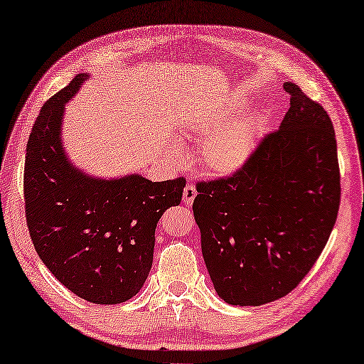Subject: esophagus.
<instances>
[{"label": "esophagus", "instance_id": "34e87169", "mask_svg": "<svg viewBox=\"0 0 364 364\" xmlns=\"http://www.w3.org/2000/svg\"><path fill=\"white\" fill-rule=\"evenodd\" d=\"M195 196H196V188L193 187V185H187V187L183 188V196H182L183 203L187 205H191V203H193V200H195Z\"/></svg>", "mask_w": 364, "mask_h": 364}]
</instances>
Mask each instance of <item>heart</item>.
I'll return each mask as SVG.
<instances>
[{
	"label": "heart",
	"instance_id": "heart-1",
	"mask_svg": "<svg viewBox=\"0 0 364 364\" xmlns=\"http://www.w3.org/2000/svg\"><path fill=\"white\" fill-rule=\"evenodd\" d=\"M263 122L258 115L225 125V120H214L201 128L204 142L203 160L210 173L226 176L241 169L257 149Z\"/></svg>",
	"mask_w": 364,
	"mask_h": 364
}]
</instances>
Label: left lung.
<instances>
[{"label":"left lung","instance_id":"8db88e82","mask_svg":"<svg viewBox=\"0 0 364 364\" xmlns=\"http://www.w3.org/2000/svg\"><path fill=\"white\" fill-rule=\"evenodd\" d=\"M290 109L231 177L198 182L193 201L214 289L232 306L289 294L338 218L341 176L331 119L293 82Z\"/></svg>","mask_w":364,"mask_h":364}]
</instances>
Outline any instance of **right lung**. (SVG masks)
Wrapping results in <instances>:
<instances>
[{
    "mask_svg": "<svg viewBox=\"0 0 364 364\" xmlns=\"http://www.w3.org/2000/svg\"><path fill=\"white\" fill-rule=\"evenodd\" d=\"M88 74L47 100L25 156V214L39 258L57 280L95 304H120L138 293L154 262L155 228L179 205L185 179L152 182L141 174L88 176L61 141L65 105Z\"/></svg>",
    "mask_w": 364,
    "mask_h": 364,
    "instance_id": "obj_1",
    "label": "right lung"
}]
</instances>
